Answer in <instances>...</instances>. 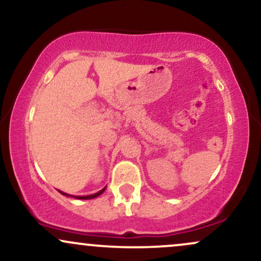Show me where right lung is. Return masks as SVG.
I'll use <instances>...</instances> for the list:
<instances>
[{"instance_id": "right-lung-1", "label": "right lung", "mask_w": 261, "mask_h": 261, "mask_svg": "<svg viewBox=\"0 0 261 261\" xmlns=\"http://www.w3.org/2000/svg\"><path fill=\"white\" fill-rule=\"evenodd\" d=\"M106 188H107V187H106ZM106 188H103V189H101L100 191H98V193L93 194V195H87V196H72V195H68V194L64 193V191H60V193H61L62 195H66V196H72V197H74V199H81V200H89V199H94V197L99 196L100 194H103V193H104V190H106Z\"/></svg>"}]
</instances>
